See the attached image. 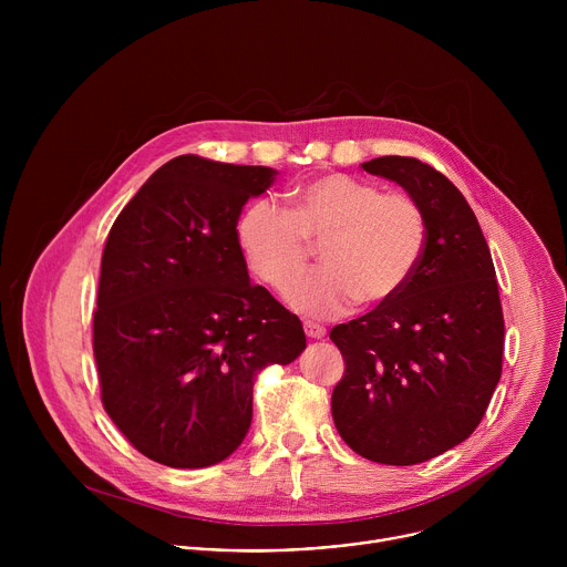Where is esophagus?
I'll return each mask as SVG.
<instances>
[{
    "instance_id": "obj_1",
    "label": "esophagus",
    "mask_w": 567,
    "mask_h": 567,
    "mask_svg": "<svg viewBox=\"0 0 567 567\" xmlns=\"http://www.w3.org/2000/svg\"><path fill=\"white\" fill-rule=\"evenodd\" d=\"M305 334L311 339V341H320V339H326L328 337V330L322 328V326H318V322H311V320H305Z\"/></svg>"
}]
</instances>
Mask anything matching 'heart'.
Segmentation results:
<instances>
[{"label":"heart","mask_w":567,"mask_h":567,"mask_svg":"<svg viewBox=\"0 0 567 567\" xmlns=\"http://www.w3.org/2000/svg\"><path fill=\"white\" fill-rule=\"evenodd\" d=\"M237 239L249 269L285 289L320 244L323 267L287 289L293 309L332 318L392 300L413 278L426 247V217L406 193H379L346 175L313 179L291 193V210L267 199L239 217Z\"/></svg>","instance_id":"b5f03b06"}]
</instances>
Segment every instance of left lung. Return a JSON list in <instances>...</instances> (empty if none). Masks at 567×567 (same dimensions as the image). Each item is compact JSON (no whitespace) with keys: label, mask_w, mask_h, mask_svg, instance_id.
I'll list each match as a JSON object with an SVG mask.
<instances>
[{"label":"left lung","mask_w":567,"mask_h":567,"mask_svg":"<svg viewBox=\"0 0 567 567\" xmlns=\"http://www.w3.org/2000/svg\"><path fill=\"white\" fill-rule=\"evenodd\" d=\"M361 166L422 206L426 247L392 300L330 332L346 361L332 417L361 457L409 466L464 442L487 413L503 372V305L487 239L442 173L413 156Z\"/></svg>","instance_id":"1"}]
</instances>
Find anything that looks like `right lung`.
Listing matches in <instances>:
<instances>
[{"mask_svg": "<svg viewBox=\"0 0 567 567\" xmlns=\"http://www.w3.org/2000/svg\"><path fill=\"white\" fill-rule=\"evenodd\" d=\"M276 175L177 156L107 235L94 311L101 399L130 444L158 464L226 460L249 433L258 372L307 346L298 316L251 285L235 228Z\"/></svg>", "mask_w": 567, "mask_h": 567, "instance_id": "right-lung-1", "label": "right lung"}]
</instances>
